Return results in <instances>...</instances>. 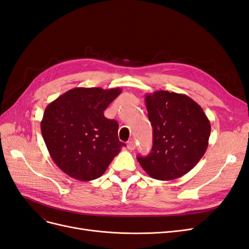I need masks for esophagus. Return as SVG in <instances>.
Masks as SVG:
<instances>
[{
    "label": "esophagus",
    "mask_w": 249,
    "mask_h": 249,
    "mask_svg": "<svg viewBox=\"0 0 249 249\" xmlns=\"http://www.w3.org/2000/svg\"><path fill=\"white\" fill-rule=\"evenodd\" d=\"M127 149H130V150H134L135 148H136V143H135V141H133V140H131V141H129L127 142Z\"/></svg>",
    "instance_id": "esophagus-1"
}]
</instances>
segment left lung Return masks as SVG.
<instances>
[{"instance_id":"8db88e82","label":"left lung","mask_w":249,"mask_h":249,"mask_svg":"<svg viewBox=\"0 0 249 249\" xmlns=\"http://www.w3.org/2000/svg\"><path fill=\"white\" fill-rule=\"evenodd\" d=\"M153 125V148L137 160L147 175L171 180L189 172L205 155L211 124L199 105L186 94L159 90L145 94Z\"/></svg>"}]
</instances>
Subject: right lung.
<instances>
[{
	"instance_id": "add662e5",
	"label": "right lung",
	"mask_w": 249,
	"mask_h": 249,
	"mask_svg": "<svg viewBox=\"0 0 249 249\" xmlns=\"http://www.w3.org/2000/svg\"><path fill=\"white\" fill-rule=\"evenodd\" d=\"M120 88L76 87L48 105L40 123L50 156L67 176L89 182L104 175L124 143L118 124L104 111Z\"/></svg>"
}]
</instances>
